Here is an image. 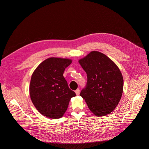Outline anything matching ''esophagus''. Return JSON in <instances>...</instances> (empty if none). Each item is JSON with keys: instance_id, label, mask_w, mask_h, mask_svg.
Returning <instances> with one entry per match:
<instances>
[{"instance_id": "obj_1", "label": "esophagus", "mask_w": 149, "mask_h": 149, "mask_svg": "<svg viewBox=\"0 0 149 149\" xmlns=\"http://www.w3.org/2000/svg\"><path fill=\"white\" fill-rule=\"evenodd\" d=\"M75 93H76V94L77 95H78L79 94V93H80V90H79V89H77V90H75Z\"/></svg>"}]
</instances>
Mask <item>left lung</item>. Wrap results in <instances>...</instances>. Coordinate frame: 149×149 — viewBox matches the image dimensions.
<instances>
[{
    "instance_id": "8db88e82",
    "label": "left lung",
    "mask_w": 149,
    "mask_h": 149,
    "mask_svg": "<svg viewBox=\"0 0 149 149\" xmlns=\"http://www.w3.org/2000/svg\"><path fill=\"white\" fill-rule=\"evenodd\" d=\"M79 63L87 75L81 91L89 109L97 116L111 113L118 105L123 90V78L114 62L98 51H92Z\"/></svg>"
}]
</instances>
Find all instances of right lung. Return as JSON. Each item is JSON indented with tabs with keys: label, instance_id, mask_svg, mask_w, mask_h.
Here are the masks:
<instances>
[{
	"label": "right lung",
	"instance_id": "obj_1",
	"mask_svg": "<svg viewBox=\"0 0 149 149\" xmlns=\"http://www.w3.org/2000/svg\"><path fill=\"white\" fill-rule=\"evenodd\" d=\"M71 62L69 59L49 58L40 63L32 75L31 99L38 111L47 117H62L71 98L76 95L63 76Z\"/></svg>",
	"mask_w": 149,
	"mask_h": 149
}]
</instances>
